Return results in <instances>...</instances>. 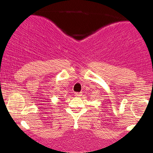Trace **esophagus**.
Instances as JSON below:
<instances>
[{
    "mask_svg": "<svg viewBox=\"0 0 153 153\" xmlns=\"http://www.w3.org/2000/svg\"><path fill=\"white\" fill-rule=\"evenodd\" d=\"M75 96H81V93H75Z\"/></svg>",
    "mask_w": 153,
    "mask_h": 153,
    "instance_id": "34e87169",
    "label": "esophagus"
}]
</instances>
